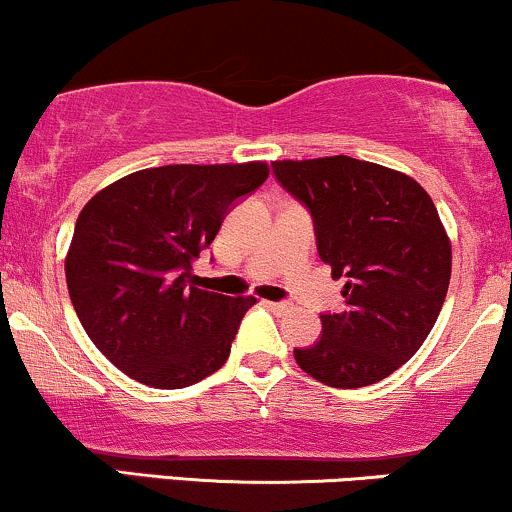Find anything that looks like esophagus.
<instances>
[{
    "instance_id": "1",
    "label": "esophagus",
    "mask_w": 512,
    "mask_h": 512,
    "mask_svg": "<svg viewBox=\"0 0 512 512\" xmlns=\"http://www.w3.org/2000/svg\"><path fill=\"white\" fill-rule=\"evenodd\" d=\"M267 308H272L274 313H286L291 311V303H284V301H267Z\"/></svg>"
}]
</instances>
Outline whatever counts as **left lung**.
Masks as SVG:
<instances>
[{
	"instance_id": "left-lung-1",
	"label": "left lung",
	"mask_w": 512,
	"mask_h": 512,
	"mask_svg": "<svg viewBox=\"0 0 512 512\" xmlns=\"http://www.w3.org/2000/svg\"><path fill=\"white\" fill-rule=\"evenodd\" d=\"M274 174L311 211L318 255L345 279L340 313L294 350L335 389L376 384L420 350L445 303L452 243L430 194L408 174L347 155L277 160Z\"/></svg>"
}]
</instances>
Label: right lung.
Masks as SVG:
<instances>
[{
	"mask_svg": "<svg viewBox=\"0 0 512 512\" xmlns=\"http://www.w3.org/2000/svg\"><path fill=\"white\" fill-rule=\"evenodd\" d=\"M267 162L165 165L116 179L84 204L65 257L70 301L99 352L153 389H182L228 359L255 296L206 291L192 262Z\"/></svg>",
	"mask_w": 512,
	"mask_h": 512,
	"instance_id": "right-lung-1",
	"label": "right lung"
}]
</instances>
